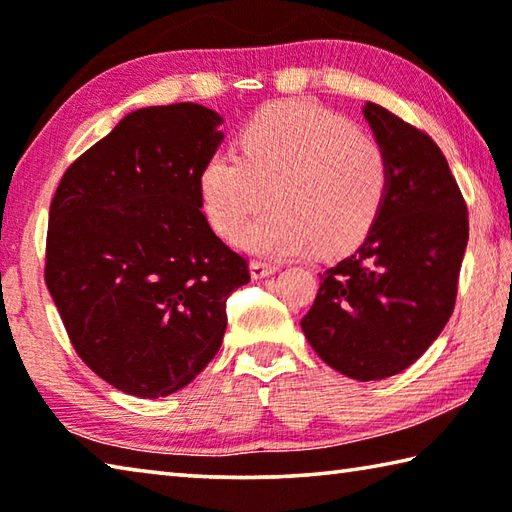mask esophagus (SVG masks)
Masks as SVG:
<instances>
[{
  "label": "esophagus",
  "mask_w": 512,
  "mask_h": 512,
  "mask_svg": "<svg viewBox=\"0 0 512 512\" xmlns=\"http://www.w3.org/2000/svg\"><path fill=\"white\" fill-rule=\"evenodd\" d=\"M279 267L272 265V263H263V261H251L249 263V272H251V279H265V276H272Z\"/></svg>",
  "instance_id": "obj_1"
}]
</instances>
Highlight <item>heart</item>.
Here are the masks:
<instances>
[{
    "label": "heart",
    "instance_id": "obj_1",
    "mask_svg": "<svg viewBox=\"0 0 512 512\" xmlns=\"http://www.w3.org/2000/svg\"><path fill=\"white\" fill-rule=\"evenodd\" d=\"M240 157L218 150L197 179L206 222L249 254L290 258L355 249L389 188V157L369 130L319 105L283 101L258 110L238 139Z\"/></svg>",
    "mask_w": 512,
    "mask_h": 512
}]
</instances>
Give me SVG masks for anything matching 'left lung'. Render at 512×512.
Masks as SVG:
<instances>
[{
	"label": "left lung",
	"instance_id": "obj_1",
	"mask_svg": "<svg viewBox=\"0 0 512 512\" xmlns=\"http://www.w3.org/2000/svg\"><path fill=\"white\" fill-rule=\"evenodd\" d=\"M389 157V188L355 254L321 276L303 335L346 378H391L423 355L452 317L468 245V206L429 134L366 103Z\"/></svg>",
	"mask_w": 512,
	"mask_h": 512
}]
</instances>
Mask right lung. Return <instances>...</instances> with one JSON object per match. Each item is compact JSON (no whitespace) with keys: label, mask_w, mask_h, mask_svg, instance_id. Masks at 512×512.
Segmentation results:
<instances>
[{"label":"right lung","mask_w":512,"mask_h":512,"mask_svg":"<svg viewBox=\"0 0 512 512\" xmlns=\"http://www.w3.org/2000/svg\"><path fill=\"white\" fill-rule=\"evenodd\" d=\"M220 123L197 103L134 110L51 200L44 281L80 360L130 396L193 382L220 351L229 294L249 283L200 211Z\"/></svg>","instance_id":"obj_1"}]
</instances>
